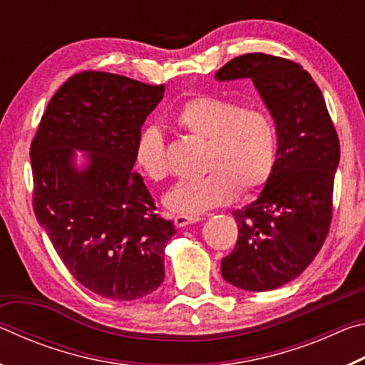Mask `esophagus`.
Listing matches in <instances>:
<instances>
[{
    "label": "esophagus",
    "mask_w": 365,
    "mask_h": 365,
    "mask_svg": "<svg viewBox=\"0 0 365 365\" xmlns=\"http://www.w3.org/2000/svg\"><path fill=\"white\" fill-rule=\"evenodd\" d=\"M200 220V217H191V215H175L174 217V224L175 227L182 228V227H187L190 224H195V222Z\"/></svg>",
    "instance_id": "obj_1"
}]
</instances>
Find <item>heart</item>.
<instances>
[{"label":"heart","instance_id":"obj_1","mask_svg":"<svg viewBox=\"0 0 365 365\" xmlns=\"http://www.w3.org/2000/svg\"><path fill=\"white\" fill-rule=\"evenodd\" d=\"M174 122L193 137L205 140L200 170L205 174L178 182L164 196L170 212L196 217L264 187L274 170L277 132L261 109L242 108L224 98H190L174 114ZM135 164L151 182H163L170 165L165 140L158 127L140 132L133 150Z\"/></svg>","mask_w":365,"mask_h":365}]
</instances>
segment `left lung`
Here are the masks:
<instances>
[{
  "mask_svg": "<svg viewBox=\"0 0 365 365\" xmlns=\"http://www.w3.org/2000/svg\"><path fill=\"white\" fill-rule=\"evenodd\" d=\"M251 78L277 125L274 170L256 201L233 211L238 240L222 259V277L246 292H269L301 275L331 224L339 141L322 91L289 59L250 53L215 80Z\"/></svg>",
  "mask_w": 365,
  "mask_h": 365,
  "instance_id": "8db88e82",
  "label": "left lung"
}]
</instances>
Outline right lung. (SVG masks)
Instances as JSON below:
<instances>
[{
  "label": "right lung",
  "mask_w": 365,
  "mask_h": 365,
  "mask_svg": "<svg viewBox=\"0 0 365 365\" xmlns=\"http://www.w3.org/2000/svg\"><path fill=\"white\" fill-rule=\"evenodd\" d=\"M164 91L117 73H76L49 100L30 146L36 220L73 279L108 299L143 298L164 282L175 228L132 170L135 141ZM76 150L87 153L82 170Z\"/></svg>",
  "instance_id": "add662e5"
}]
</instances>
